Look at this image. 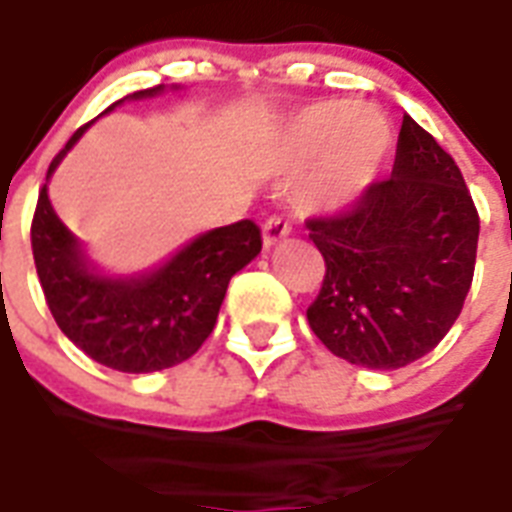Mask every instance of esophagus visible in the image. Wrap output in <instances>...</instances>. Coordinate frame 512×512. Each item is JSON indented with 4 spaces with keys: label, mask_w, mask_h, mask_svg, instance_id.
Listing matches in <instances>:
<instances>
[{
    "label": "esophagus",
    "mask_w": 512,
    "mask_h": 512,
    "mask_svg": "<svg viewBox=\"0 0 512 512\" xmlns=\"http://www.w3.org/2000/svg\"><path fill=\"white\" fill-rule=\"evenodd\" d=\"M261 235H264V245L272 248V245L280 243L283 237L291 235V224L285 219H280V216H272V219H267L264 229H261Z\"/></svg>",
    "instance_id": "34e87169"
}]
</instances>
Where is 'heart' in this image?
Masks as SVG:
<instances>
[{
    "label": "heart",
    "instance_id": "heart-1",
    "mask_svg": "<svg viewBox=\"0 0 512 512\" xmlns=\"http://www.w3.org/2000/svg\"><path fill=\"white\" fill-rule=\"evenodd\" d=\"M392 133L382 112L371 106L318 104L288 122L283 136L285 160L293 168H312L304 202L315 211L344 208L374 184Z\"/></svg>",
    "mask_w": 512,
    "mask_h": 512
}]
</instances>
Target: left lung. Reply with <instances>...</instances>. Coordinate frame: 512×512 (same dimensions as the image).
I'll list each match as a JSON object with an SVG mask.
<instances>
[{
  "label": "left lung",
  "instance_id": "8db88e82",
  "mask_svg": "<svg viewBox=\"0 0 512 512\" xmlns=\"http://www.w3.org/2000/svg\"><path fill=\"white\" fill-rule=\"evenodd\" d=\"M307 229L326 259L307 320L336 358L390 371L449 334L473 283L481 221L457 162L408 114L392 176Z\"/></svg>",
  "mask_w": 512,
  "mask_h": 512
}]
</instances>
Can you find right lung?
Instances as JSON below:
<instances>
[{
  "mask_svg": "<svg viewBox=\"0 0 512 512\" xmlns=\"http://www.w3.org/2000/svg\"><path fill=\"white\" fill-rule=\"evenodd\" d=\"M160 90L157 85L128 98H149ZM87 125L55 154L47 178ZM31 251L47 307L63 334L101 366L152 374L192 358L211 336L229 280L259 256L261 232L243 219L194 237L152 272L109 277L87 261L77 237L55 216L45 184L31 221Z\"/></svg>",
  "mask_w": 512,
  "mask_h": 512,
  "instance_id": "obj_1",
  "label": "right lung"
}]
</instances>
